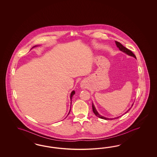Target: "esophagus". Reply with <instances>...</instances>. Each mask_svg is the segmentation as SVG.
Segmentation results:
<instances>
[{
    "mask_svg": "<svg viewBox=\"0 0 157 157\" xmlns=\"http://www.w3.org/2000/svg\"><path fill=\"white\" fill-rule=\"evenodd\" d=\"M82 88H85V85L84 84H82Z\"/></svg>",
    "mask_w": 157,
    "mask_h": 157,
    "instance_id": "1",
    "label": "esophagus"
}]
</instances>
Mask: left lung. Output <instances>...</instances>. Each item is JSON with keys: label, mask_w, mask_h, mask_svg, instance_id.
<instances>
[{"label": "left lung", "mask_w": 157, "mask_h": 157, "mask_svg": "<svg viewBox=\"0 0 157 157\" xmlns=\"http://www.w3.org/2000/svg\"><path fill=\"white\" fill-rule=\"evenodd\" d=\"M115 43H116V45H117V47L119 48V49L120 50V51H123V52L125 53H127V55H128L129 56H133V57H135V58H136V56L133 54V52L131 51V50H129L128 49H127V48L125 47H124L123 45L121 44V43H119L118 41H115ZM133 105H132V106H133ZM131 107V108H132ZM131 108L129 109L127 112H128L129 110L131 109ZM92 108H93V112H94V113L95 114V116H97L98 117H99L100 119H105V120H113V119H118L120 117H116V118H114V119H109V118H106V117H103V116H101L98 112H97V111L95 109V106H94V105L93 104H92ZM126 112V113H127Z\"/></svg>", "instance_id": "1"}]
</instances>
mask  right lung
Masks as SVG:
<instances>
[{
  "label": "right lung",
  "instance_id": "right-lung-1",
  "mask_svg": "<svg viewBox=\"0 0 157 157\" xmlns=\"http://www.w3.org/2000/svg\"><path fill=\"white\" fill-rule=\"evenodd\" d=\"M75 91H72L71 92V95H70V99H71V101L72 98V96L75 94ZM70 110H71V109H70ZM70 112H69V113H70ZM69 113H68V114H69Z\"/></svg>",
  "mask_w": 157,
  "mask_h": 157
}]
</instances>
